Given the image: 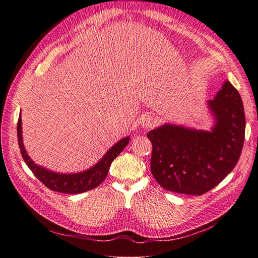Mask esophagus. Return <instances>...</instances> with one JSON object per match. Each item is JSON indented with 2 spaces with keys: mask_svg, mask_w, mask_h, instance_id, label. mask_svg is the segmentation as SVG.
<instances>
[{
  "mask_svg": "<svg viewBox=\"0 0 258 258\" xmlns=\"http://www.w3.org/2000/svg\"><path fill=\"white\" fill-rule=\"evenodd\" d=\"M158 124V119L153 115H146L142 118V125L145 128H152Z\"/></svg>",
  "mask_w": 258,
  "mask_h": 258,
  "instance_id": "34e87169",
  "label": "esophagus"
}]
</instances>
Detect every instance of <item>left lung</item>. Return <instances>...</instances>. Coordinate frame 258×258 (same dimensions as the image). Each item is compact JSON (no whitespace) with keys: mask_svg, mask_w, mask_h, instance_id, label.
I'll return each instance as SVG.
<instances>
[{"mask_svg":"<svg viewBox=\"0 0 258 258\" xmlns=\"http://www.w3.org/2000/svg\"><path fill=\"white\" fill-rule=\"evenodd\" d=\"M208 106L214 117L210 131L164 124L148 132L153 145L151 171L164 189L201 196L237 164L245 137L241 95L225 81Z\"/></svg>","mask_w":258,"mask_h":258,"instance_id":"8db88e82","label":"left lung"}]
</instances>
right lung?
<instances>
[{
	"mask_svg": "<svg viewBox=\"0 0 258 258\" xmlns=\"http://www.w3.org/2000/svg\"><path fill=\"white\" fill-rule=\"evenodd\" d=\"M17 140H19V146L21 149L22 157L28 166V168L33 171L36 178H38V180L43 182L48 189L57 191V192L70 195L86 192V191L98 187L100 183L103 182L107 176V171H109L112 161L117 157V155L130 143L128 136L118 141L115 145H113L107 151V153L97 164L88 170L78 173H59L36 165L31 159V157L28 156L23 144L21 116L19 117V122H17Z\"/></svg>",
	"mask_w": 258,
	"mask_h": 258,
	"instance_id": "1",
	"label": "right lung"
}]
</instances>
